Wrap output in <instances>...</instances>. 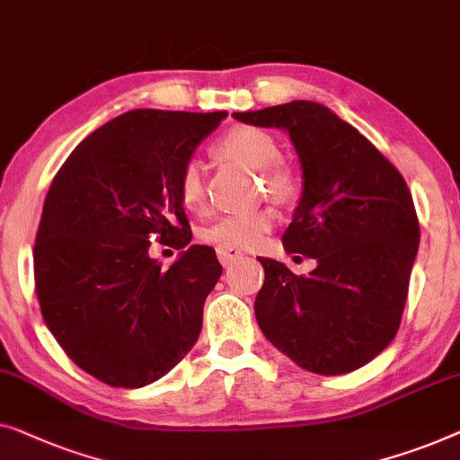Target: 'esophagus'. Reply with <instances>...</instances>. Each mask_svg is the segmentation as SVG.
I'll use <instances>...</instances> for the list:
<instances>
[{
	"label": "esophagus",
	"instance_id": "34e87169",
	"mask_svg": "<svg viewBox=\"0 0 460 460\" xmlns=\"http://www.w3.org/2000/svg\"><path fill=\"white\" fill-rule=\"evenodd\" d=\"M217 256H218V261H221L223 267H229V264L239 261V258H242L243 254L235 248H229V245H218Z\"/></svg>",
	"mask_w": 460,
	"mask_h": 460
}]
</instances>
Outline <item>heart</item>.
<instances>
[{
	"mask_svg": "<svg viewBox=\"0 0 460 460\" xmlns=\"http://www.w3.org/2000/svg\"><path fill=\"white\" fill-rule=\"evenodd\" d=\"M218 152L233 163L250 171H267L264 185L275 198L288 199L296 193V179L286 166H273L281 152L277 141L267 131L256 127H235L218 141ZM179 198L187 210H202L206 202L204 166L199 160H190L179 174ZM275 215L270 210H256L248 215L223 217L210 225L204 237L212 243L229 245V248H254L262 237L273 229Z\"/></svg>",
	"mask_w": 460,
	"mask_h": 460,
	"instance_id": "obj_1",
	"label": "heart"
}]
</instances>
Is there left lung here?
Wrapping results in <instances>:
<instances>
[{
	"instance_id": "left-lung-1",
	"label": "left lung",
	"mask_w": 460,
	"mask_h": 460,
	"mask_svg": "<svg viewBox=\"0 0 460 460\" xmlns=\"http://www.w3.org/2000/svg\"><path fill=\"white\" fill-rule=\"evenodd\" d=\"M233 116L289 135L302 196L283 248L316 261L314 270L297 277L283 262L258 258L264 269L254 302L258 327L306 371L360 368L398 332L419 250L402 174L323 103L296 100Z\"/></svg>"
}]
</instances>
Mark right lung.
<instances>
[{
	"instance_id": "obj_1",
	"label": "right lung",
	"mask_w": 460,
	"mask_h": 460,
	"mask_svg": "<svg viewBox=\"0 0 460 460\" xmlns=\"http://www.w3.org/2000/svg\"><path fill=\"white\" fill-rule=\"evenodd\" d=\"M227 112L131 110L87 135L51 181L33 262L45 325L114 387H144L191 350L223 267L191 242L179 174ZM158 232L181 254L149 256Z\"/></svg>"
}]
</instances>
